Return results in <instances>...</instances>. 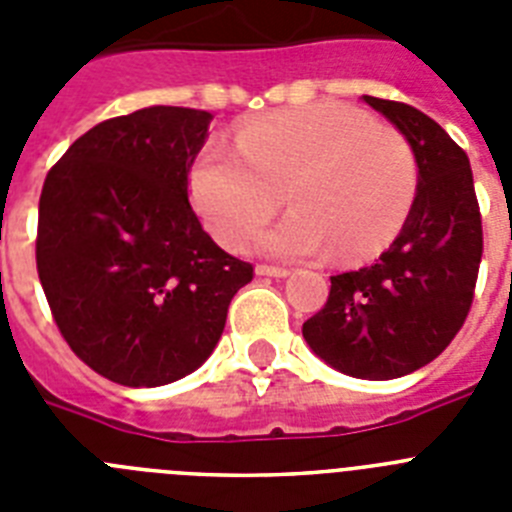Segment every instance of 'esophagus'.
<instances>
[{"instance_id":"esophagus-1","label":"esophagus","mask_w":512,"mask_h":512,"mask_svg":"<svg viewBox=\"0 0 512 512\" xmlns=\"http://www.w3.org/2000/svg\"><path fill=\"white\" fill-rule=\"evenodd\" d=\"M256 274H259V277L284 279V277H289V269H282V266H266V264H259V266H256Z\"/></svg>"}]
</instances>
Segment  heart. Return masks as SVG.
<instances>
[{
  "instance_id": "b5f03b06",
  "label": "heart",
  "mask_w": 512,
  "mask_h": 512,
  "mask_svg": "<svg viewBox=\"0 0 512 512\" xmlns=\"http://www.w3.org/2000/svg\"><path fill=\"white\" fill-rule=\"evenodd\" d=\"M415 184L405 135L346 104L248 122L235 151L212 143L189 174L194 210L228 248L251 246L287 194L295 212L264 238L266 251L284 259L379 251L400 233Z\"/></svg>"
}]
</instances>
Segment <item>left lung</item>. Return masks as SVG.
<instances>
[{
	"label": "left lung",
	"instance_id": "8db88e82",
	"mask_svg": "<svg viewBox=\"0 0 512 512\" xmlns=\"http://www.w3.org/2000/svg\"><path fill=\"white\" fill-rule=\"evenodd\" d=\"M405 135L418 189L400 235L374 264L330 277L328 302L305 325L312 354L356 379H397L431 364L472 307L482 217L467 153L420 110L361 97Z\"/></svg>",
	"mask_w": 512,
	"mask_h": 512
}]
</instances>
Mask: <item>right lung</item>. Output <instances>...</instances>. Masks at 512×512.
Instances as JSON below:
<instances>
[{"label": "right lung", "mask_w": 512, "mask_h": 512, "mask_svg": "<svg viewBox=\"0 0 512 512\" xmlns=\"http://www.w3.org/2000/svg\"><path fill=\"white\" fill-rule=\"evenodd\" d=\"M210 122L205 110L164 104L112 117L45 176L40 284L71 351L110 382L161 387L200 369L253 279L189 205Z\"/></svg>", "instance_id": "1"}]
</instances>
